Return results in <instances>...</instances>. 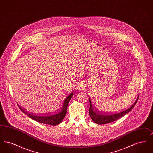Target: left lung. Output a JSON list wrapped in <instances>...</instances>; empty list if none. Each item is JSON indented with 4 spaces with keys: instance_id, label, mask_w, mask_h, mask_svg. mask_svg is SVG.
Here are the masks:
<instances>
[{
    "instance_id": "obj_1",
    "label": "left lung",
    "mask_w": 153,
    "mask_h": 153,
    "mask_svg": "<svg viewBox=\"0 0 153 153\" xmlns=\"http://www.w3.org/2000/svg\"><path fill=\"white\" fill-rule=\"evenodd\" d=\"M139 97L136 100V101L133 104V105L131 106L129 108L124 110L123 111H120L119 112H115L113 114H101L100 112L95 111L94 107H92V102L91 99L89 98V102H90V107H89V116L91 117L92 120L95 122V123L98 124H104L109 123L118 120L120 117H123L126 114L128 113L131 111L134 106L135 105L136 103L138 102Z\"/></svg>"
}]
</instances>
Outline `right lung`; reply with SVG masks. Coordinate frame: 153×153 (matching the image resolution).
<instances>
[{
	"label": "right lung",
	"instance_id": "obj_1",
	"mask_svg": "<svg viewBox=\"0 0 153 153\" xmlns=\"http://www.w3.org/2000/svg\"><path fill=\"white\" fill-rule=\"evenodd\" d=\"M73 92L71 93L69 95H68L66 97L63 104L62 105L61 107L59 108V109L55 112H53L51 114H46V115L44 114L41 115L38 114L34 115L27 112L26 111H25V109H24L23 108H22L21 106L19 105L18 104V106L19 108V109L21 110V111H22V112L28 115V117H29L30 118H31L32 119L36 120V122L39 123L55 126L60 123L62 121L64 117H65L68 103L70 101V100L71 99L72 97L73 96Z\"/></svg>",
	"mask_w": 153,
	"mask_h": 153
}]
</instances>
